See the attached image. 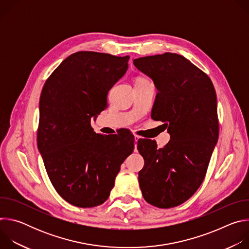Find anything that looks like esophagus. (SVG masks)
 <instances>
[{"label": "esophagus", "mask_w": 249, "mask_h": 249, "mask_svg": "<svg viewBox=\"0 0 249 249\" xmlns=\"http://www.w3.org/2000/svg\"><path fill=\"white\" fill-rule=\"evenodd\" d=\"M140 138H141V137H140V136H138V135H135V136H134V139H135V143H136V142H138V140H139Z\"/></svg>", "instance_id": "esophagus-1"}]
</instances>
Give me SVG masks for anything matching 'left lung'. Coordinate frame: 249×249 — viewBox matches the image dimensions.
Instances as JSON below:
<instances>
[{
  "label": "left lung",
  "instance_id": "left-lung-1",
  "mask_svg": "<svg viewBox=\"0 0 249 249\" xmlns=\"http://www.w3.org/2000/svg\"><path fill=\"white\" fill-rule=\"evenodd\" d=\"M135 67L158 89L152 118L170 135L163 148L155 141H138L145 164L139 171L144 199L161 209L187 201L202 184L219 138L217 95L211 79L181 55L135 59Z\"/></svg>",
  "mask_w": 249,
  "mask_h": 249
}]
</instances>
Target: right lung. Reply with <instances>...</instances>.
I'll list each match as a JSON object with an SVG mask.
<instances>
[{"label": "right lung", "instance_id": "add662e5", "mask_svg": "<svg viewBox=\"0 0 249 249\" xmlns=\"http://www.w3.org/2000/svg\"><path fill=\"white\" fill-rule=\"evenodd\" d=\"M129 56L80 51L47 79L39 100L37 146L49 179L68 203L91 208L104 203L120 166L133 153L128 132H93L91 117L107 107V94L128 69Z\"/></svg>", "mask_w": 249, "mask_h": 249}]
</instances>
